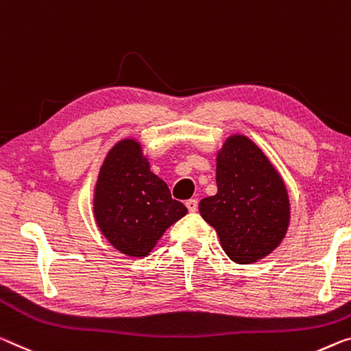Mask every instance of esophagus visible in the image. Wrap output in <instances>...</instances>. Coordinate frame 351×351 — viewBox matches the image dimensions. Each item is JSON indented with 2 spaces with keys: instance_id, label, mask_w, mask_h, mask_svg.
Wrapping results in <instances>:
<instances>
[{
  "instance_id": "34e87169",
  "label": "esophagus",
  "mask_w": 351,
  "mask_h": 351,
  "mask_svg": "<svg viewBox=\"0 0 351 351\" xmlns=\"http://www.w3.org/2000/svg\"><path fill=\"white\" fill-rule=\"evenodd\" d=\"M186 206H187L189 213H195V210L198 209V202L195 198H191V199H187V202H186Z\"/></svg>"
}]
</instances>
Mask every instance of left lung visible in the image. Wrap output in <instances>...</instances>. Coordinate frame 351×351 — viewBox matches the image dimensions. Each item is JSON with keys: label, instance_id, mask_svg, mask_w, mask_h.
I'll return each instance as SVG.
<instances>
[{"label": "left lung", "instance_id": "1", "mask_svg": "<svg viewBox=\"0 0 351 351\" xmlns=\"http://www.w3.org/2000/svg\"><path fill=\"white\" fill-rule=\"evenodd\" d=\"M215 154L217 193L199 202V214L228 258L258 263L281 245L291 225L286 182L263 148L243 134L228 136Z\"/></svg>", "mask_w": 351, "mask_h": 351}]
</instances>
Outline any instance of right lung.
<instances>
[{
  "instance_id": "1",
  "label": "right lung",
  "mask_w": 351,
  "mask_h": 351,
  "mask_svg": "<svg viewBox=\"0 0 351 351\" xmlns=\"http://www.w3.org/2000/svg\"><path fill=\"white\" fill-rule=\"evenodd\" d=\"M93 219L110 245L130 258H145L169 228L187 214L169 186L149 169L137 138H121L99 167L92 198Z\"/></svg>"
}]
</instances>
